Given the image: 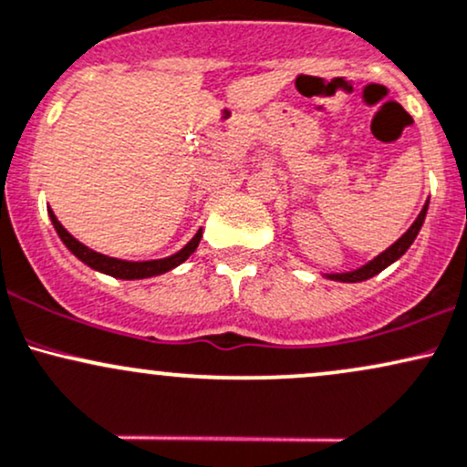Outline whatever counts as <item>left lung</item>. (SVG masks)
<instances>
[{
	"label": "left lung",
	"mask_w": 467,
	"mask_h": 467,
	"mask_svg": "<svg viewBox=\"0 0 467 467\" xmlns=\"http://www.w3.org/2000/svg\"><path fill=\"white\" fill-rule=\"evenodd\" d=\"M426 213H428V201H426V205H423L421 212H419L415 223L408 227V232L403 234L400 240H395L389 249L381 251V254L375 255L370 262H366V265H361L353 271H339V274H322V275L328 277V280H335V282H364V280H368V277L381 274L386 266H390L392 262L400 260L401 255L410 249V244L415 243L417 234L421 232V224H423V220H426Z\"/></svg>",
	"instance_id": "8db88e82"
}]
</instances>
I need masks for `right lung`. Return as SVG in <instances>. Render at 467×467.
I'll return each mask as SVG.
<instances>
[{
	"mask_svg": "<svg viewBox=\"0 0 467 467\" xmlns=\"http://www.w3.org/2000/svg\"><path fill=\"white\" fill-rule=\"evenodd\" d=\"M48 216L52 220V227H55V232L59 234L61 243L66 244L70 254H75L77 258L83 262V265H88L90 269L99 271V274L119 277V280H145V277H154V275L167 274V271L176 269L178 265H182V262L190 258L193 251H196L198 243H201V238H202V229H198L196 235H193V238L185 244V247L178 249L176 254L167 255V258L139 260V262L120 260V258H109V255L99 254V251H94L90 247H86L83 243H78L75 235L67 232L64 224L57 220L55 213H52V209H48Z\"/></svg>",
	"mask_w": 467,
	"mask_h": 467,
	"instance_id": "obj_1",
	"label": "right lung"
}]
</instances>
